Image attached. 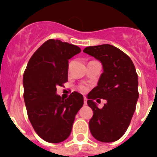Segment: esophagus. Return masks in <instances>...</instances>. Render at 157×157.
<instances>
[{"label": "esophagus", "mask_w": 157, "mask_h": 157, "mask_svg": "<svg viewBox=\"0 0 157 157\" xmlns=\"http://www.w3.org/2000/svg\"><path fill=\"white\" fill-rule=\"evenodd\" d=\"M84 105H87V99L86 98V97H84Z\"/></svg>", "instance_id": "esophagus-1"}]
</instances>
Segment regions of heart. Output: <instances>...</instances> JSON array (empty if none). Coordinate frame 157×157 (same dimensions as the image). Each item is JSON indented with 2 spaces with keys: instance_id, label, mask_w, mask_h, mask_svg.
Returning a JSON list of instances; mask_svg holds the SVG:
<instances>
[{
  "instance_id": "b5f03b06",
  "label": "heart",
  "mask_w": 157,
  "mask_h": 157,
  "mask_svg": "<svg viewBox=\"0 0 157 157\" xmlns=\"http://www.w3.org/2000/svg\"><path fill=\"white\" fill-rule=\"evenodd\" d=\"M78 90H79L81 92L85 93V92H86L87 90H88V88H87V86H86L81 85V86H78Z\"/></svg>"
}]
</instances>
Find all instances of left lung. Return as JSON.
<instances>
[{"instance_id":"left-lung-1","label":"left lung","mask_w":157,"mask_h":157,"mask_svg":"<svg viewBox=\"0 0 157 157\" xmlns=\"http://www.w3.org/2000/svg\"><path fill=\"white\" fill-rule=\"evenodd\" d=\"M83 52L98 59L104 70L98 86L87 95V104L94 111L90 130L98 141L113 142L125 134L135 111L138 74L130 58L113 45L88 46ZM99 98L107 101L102 109L93 101Z\"/></svg>"}]
</instances>
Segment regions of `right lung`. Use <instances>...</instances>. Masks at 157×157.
I'll return each mask as SVG.
<instances>
[{"instance_id":"1","label":"right lung","mask_w":157,"mask_h":157,"mask_svg":"<svg viewBox=\"0 0 157 157\" xmlns=\"http://www.w3.org/2000/svg\"><path fill=\"white\" fill-rule=\"evenodd\" d=\"M81 52L78 46L59 40L43 43L30 57L23 74V98L32 127L50 143L68 138L83 96L73 92L62 99L56 86L67 82L68 59Z\"/></svg>"}]
</instances>
